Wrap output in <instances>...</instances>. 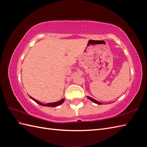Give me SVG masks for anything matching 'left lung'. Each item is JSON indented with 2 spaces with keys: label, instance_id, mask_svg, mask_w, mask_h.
I'll use <instances>...</instances> for the list:
<instances>
[{
  "label": "left lung",
  "instance_id": "left-lung-1",
  "mask_svg": "<svg viewBox=\"0 0 147 147\" xmlns=\"http://www.w3.org/2000/svg\"><path fill=\"white\" fill-rule=\"evenodd\" d=\"M87 97H88V99H90V100H91L92 102H94L95 104H98V105H102V104L101 103V102H99V101H97V100H95V99H92V98H91V97H89V96H87Z\"/></svg>",
  "mask_w": 147,
  "mask_h": 147
}]
</instances>
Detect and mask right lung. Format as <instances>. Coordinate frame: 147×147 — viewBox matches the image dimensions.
Returning <instances> with one entry per match:
<instances>
[{
    "label": "right lung",
    "mask_w": 147,
    "mask_h": 147,
    "mask_svg": "<svg viewBox=\"0 0 147 147\" xmlns=\"http://www.w3.org/2000/svg\"><path fill=\"white\" fill-rule=\"evenodd\" d=\"M30 98L32 99L33 100H34L35 102H37V103L38 104H39V105H42V106L50 107H57V106H58V105H60L61 104H63V102H64V99H62L61 100L56 102H53V103H48V104H43L40 103V102H38V101L36 99H35L32 98V97L30 96Z\"/></svg>",
    "instance_id": "1"
}]
</instances>
